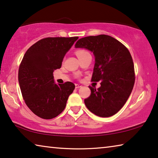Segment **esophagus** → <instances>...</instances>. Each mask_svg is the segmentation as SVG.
Masks as SVG:
<instances>
[{
    "label": "esophagus",
    "mask_w": 158,
    "mask_h": 158,
    "mask_svg": "<svg viewBox=\"0 0 158 158\" xmlns=\"http://www.w3.org/2000/svg\"><path fill=\"white\" fill-rule=\"evenodd\" d=\"M81 85L75 84V88H76V89H79V88H81Z\"/></svg>",
    "instance_id": "1"
}]
</instances>
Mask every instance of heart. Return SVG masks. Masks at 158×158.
<instances>
[{"label":"heart","instance_id":"1","mask_svg":"<svg viewBox=\"0 0 158 158\" xmlns=\"http://www.w3.org/2000/svg\"><path fill=\"white\" fill-rule=\"evenodd\" d=\"M86 52H87L86 50H84V49H78V50H77L76 52H75V53H76L77 56L79 57V56H82V55L86 53Z\"/></svg>","mask_w":158,"mask_h":158}]
</instances>
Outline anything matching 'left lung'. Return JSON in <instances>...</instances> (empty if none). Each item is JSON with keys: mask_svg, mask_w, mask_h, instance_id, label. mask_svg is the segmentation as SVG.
<instances>
[{"mask_svg": "<svg viewBox=\"0 0 158 158\" xmlns=\"http://www.w3.org/2000/svg\"><path fill=\"white\" fill-rule=\"evenodd\" d=\"M75 47L93 52L95 65L91 81H101L98 89L89 86L91 93L84 100L86 107L101 117L115 114L126 103L135 82L134 62L129 50L105 34L80 39Z\"/></svg>", "mask_w": 158, "mask_h": 158, "instance_id": "obj_1", "label": "left lung"}]
</instances>
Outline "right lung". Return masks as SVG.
Returning <instances> with one entry per match:
<instances>
[{
  "mask_svg": "<svg viewBox=\"0 0 158 158\" xmlns=\"http://www.w3.org/2000/svg\"><path fill=\"white\" fill-rule=\"evenodd\" d=\"M78 36L48 37L39 40L25 52L19 67L18 81L27 107L42 119L57 117L65 108L75 85L70 81L55 84L53 71Z\"/></svg>",
  "mask_w": 158,
  "mask_h": 158,
  "instance_id": "add662e5",
  "label": "right lung"
}]
</instances>
